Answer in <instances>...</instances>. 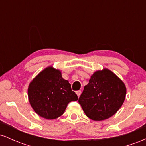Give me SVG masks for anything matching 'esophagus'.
<instances>
[{"mask_svg": "<svg viewBox=\"0 0 146 146\" xmlns=\"http://www.w3.org/2000/svg\"><path fill=\"white\" fill-rule=\"evenodd\" d=\"M75 93H76V94H77V95H78V97H80V95H81V93H82V91H81V90H77Z\"/></svg>", "mask_w": 146, "mask_h": 146, "instance_id": "obj_1", "label": "esophagus"}]
</instances>
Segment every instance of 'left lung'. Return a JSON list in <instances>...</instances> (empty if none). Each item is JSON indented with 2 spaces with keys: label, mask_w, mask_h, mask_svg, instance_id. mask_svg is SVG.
<instances>
[{
  "label": "left lung",
  "mask_w": 146,
  "mask_h": 146,
  "mask_svg": "<svg viewBox=\"0 0 146 146\" xmlns=\"http://www.w3.org/2000/svg\"><path fill=\"white\" fill-rule=\"evenodd\" d=\"M126 87L108 68L96 71L78 100L83 111L93 121L107 119L118 111L125 101Z\"/></svg>",
  "instance_id": "obj_1"
}]
</instances>
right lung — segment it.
<instances>
[{"mask_svg": "<svg viewBox=\"0 0 146 146\" xmlns=\"http://www.w3.org/2000/svg\"><path fill=\"white\" fill-rule=\"evenodd\" d=\"M28 99L31 108L39 116L55 119L62 115L68 104L77 101L68 80L61 71L49 66L35 77L28 86Z\"/></svg>", "mask_w": 146, "mask_h": 146, "instance_id": "obj_1", "label": "right lung"}]
</instances>
